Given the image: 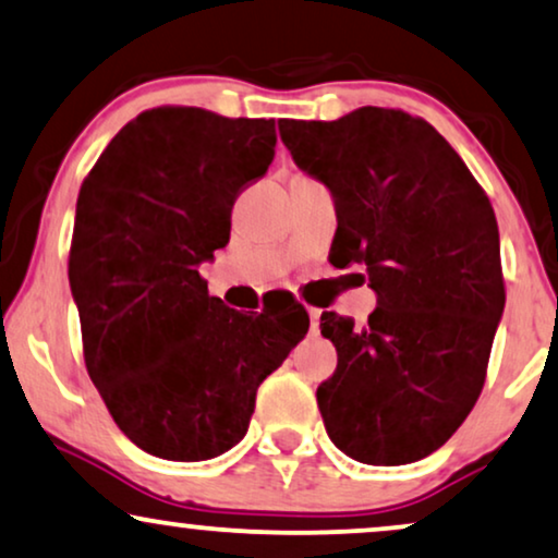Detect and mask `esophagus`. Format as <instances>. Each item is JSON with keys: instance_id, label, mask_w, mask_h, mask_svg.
<instances>
[{"instance_id": "1", "label": "esophagus", "mask_w": 558, "mask_h": 558, "mask_svg": "<svg viewBox=\"0 0 558 558\" xmlns=\"http://www.w3.org/2000/svg\"><path fill=\"white\" fill-rule=\"evenodd\" d=\"M319 316H322L319 308H308V319H312V335L319 331Z\"/></svg>"}]
</instances>
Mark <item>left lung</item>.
Returning a JSON list of instances; mask_svg holds the SVG:
<instances>
[{
    "mask_svg": "<svg viewBox=\"0 0 558 558\" xmlns=\"http://www.w3.org/2000/svg\"><path fill=\"white\" fill-rule=\"evenodd\" d=\"M308 178L335 197L331 263L363 265L368 324L322 314L337 371L316 391L337 448L404 466L442 446L482 393L505 312L489 197L433 125L361 108L340 121H278Z\"/></svg>",
    "mask_w": 558,
    "mask_h": 558,
    "instance_id": "8db88e82",
    "label": "left lung"
}]
</instances>
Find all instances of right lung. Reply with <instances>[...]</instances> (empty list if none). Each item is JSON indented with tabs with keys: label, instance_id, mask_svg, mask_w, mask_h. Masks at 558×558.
Instances as JSON below:
<instances>
[{
	"label": "right lung",
	"instance_id": "1",
	"mask_svg": "<svg viewBox=\"0 0 558 558\" xmlns=\"http://www.w3.org/2000/svg\"><path fill=\"white\" fill-rule=\"evenodd\" d=\"M275 141L272 118L154 108L82 182L69 283L84 363L146 453L193 463L234 448L259 384L306 337L303 306L239 314L197 272L229 244L236 193L267 172Z\"/></svg>",
	"mask_w": 558,
	"mask_h": 558
}]
</instances>
